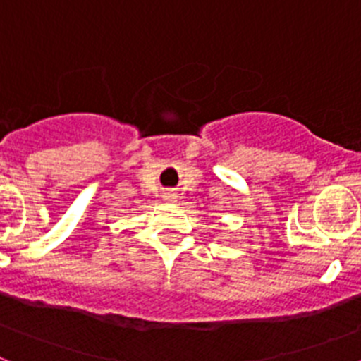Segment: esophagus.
Wrapping results in <instances>:
<instances>
[{
  "mask_svg": "<svg viewBox=\"0 0 361 361\" xmlns=\"http://www.w3.org/2000/svg\"><path fill=\"white\" fill-rule=\"evenodd\" d=\"M164 199L168 200V202H170V200H173V199H175V195H173V193H166Z\"/></svg>",
  "mask_w": 361,
  "mask_h": 361,
  "instance_id": "obj_1",
  "label": "esophagus"
}]
</instances>
